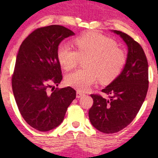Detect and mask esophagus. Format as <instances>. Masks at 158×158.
Instances as JSON below:
<instances>
[{"mask_svg": "<svg viewBox=\"0 0 158 158\" xmlns=\"http://www.w3.org/2000/svg\"><path fill=\"white\" fill-rule=\"evenodd\" d=\"M83 95V92H80V91H77V92H76V97H77V98H80V97L82 96Z\"/></svg>", "mask_w": 158, "mask_h": 158, "instance_id": "1", "label": "esophagus"}]
</instances>
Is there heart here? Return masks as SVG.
Masks as SVG:
<instances>
[{
  "instance_id": "obj_1",
  "label": "heart",
  "mask_w": 158,
  "mask_h": 158,
  "mask_svg": "<svg viewBox=\"0 0 158 158\" xmlns=\"http://www.w3.org/2000/svg\"><path fill=\"white\" fill-rule=\"evenodd\" d=\"M76 49L67 44L57 49L59 63L63 69L69 71L76 66L79 60H84L85 69L76 70L67 75L66 82L79 91H85L99 78L102 82L115 79L126 63V54L116 46L111 38L95 31L87 32L75 38Z\"/></svg>"
}]
</instances>
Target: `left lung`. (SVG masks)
Returning <instances> with one entry per match:
<instances>
[{"instance_id":"1","label":"left lung","mask_w":158,"mask_h":158,"mask_svg":"<svg viewBox=\"0 0 158 158\" xmlns=\"http://www.w3.org/2000/svg\"><path fill=\"white\" fill-rule=\"evenodd\" d=\"M128 46L126 64L122 73L102 92L91 94L93 105L89 111L92 125L106 134L118 132L136 117L148 89V64L141 46L130 36L114 30Z\"/></svg>"}]
</instances>
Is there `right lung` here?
<instances>
[{
    "mask_svg": "<svg viewBox=\"0 0 158 158\" xmlns=\"http://www.w3.org/2000/svg\"><path fill=\"white\" fill-rule=\"evenodd\" d=\"M72 35V30L60 25L37 28L23 41L17 55L11 79L16 103L27 123L40 131L60 125L76 98L71 87L54 89L63 79L58 46Z\"/></svg>",
    "mask_w": 158,
    "mask_h": 158,
    "instance_id": "add662e5",
    "label": "right lung"
}]
</instances>
